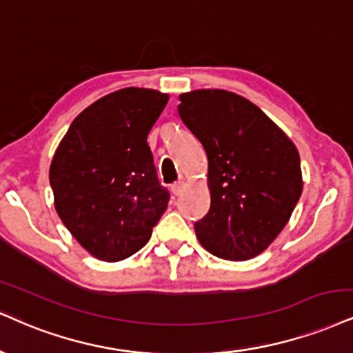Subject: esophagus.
Segmentation results:
<instances>
[{"label": "esophagus", "mask_w": 353, "mask_h": 353, "mask_svg": "<svg viewBox=\"0 0 353 353\" xmlns=\"http://www.w3.org/2000/svg\"><path fill=\"white\" fill-rule=\"evenodd\" d=\"M183 190H185V181H176V183L172 185V193L176 194V196L183 193Z\"/></svg>", "instance_id": "34e87169"}]
</instances>
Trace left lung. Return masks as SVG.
Masks as SVG:
<instances>
[{
  "label": "left lung",
  "mask_w": 353,
  "mask_h": 353,
  "mask_svg": "<svg viewBox=\"0 0 353 353\" xmlns=\"http://www.w3.org/2000/svg\"><path fill=\"white\" fill-rule=\"evenodd\" d=\"M178 114L208 155L211 206L194 224L198 241L219 259H254L288 224L303 193L296 145L232 91L181 93Z\"/></svg>",
  "instance_id": "8db88e82"
}]
</instances>
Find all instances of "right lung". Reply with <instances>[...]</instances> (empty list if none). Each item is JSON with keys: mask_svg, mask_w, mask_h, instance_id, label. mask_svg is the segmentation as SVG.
<instances>
[{"mask_svg": "<svg viewBox=\"0 0 353 353\" xmlns=\"http://www.w3.org/2000/svg\"><path fill=\"white\" fill-rule=\"evenodd\" d=\"M167 103L157 90L114 91L81 111L57 147L49 170L55 211L94 259L136 254L167 210L147 143Z\"/></svg>", "mask_w": 353, "mask_h": 353, "instance_id": "obj_1", "label": "right lung"}]
</instances>
